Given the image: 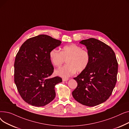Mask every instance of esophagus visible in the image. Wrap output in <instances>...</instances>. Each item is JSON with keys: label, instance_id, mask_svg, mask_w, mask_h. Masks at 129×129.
<instances>
[{"label": "esophagus", "instance_id": "34e87169", "mask_svg": "<svg viewBox=\"0 0 129 129\" xmlns=\"http://www.w3.org/2000/svg\"><path fill=\"white\" fill-rule=\"evenodd\" d=\"M62 80H63V82H65V81L68 80H69V79H68V78H63L62 79Z\"/></svg>", "mask_w": 129, "mask_h": 129}]
</instances>
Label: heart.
<instances>
[{
  "mask_svg": "<svg viewBox=\"0 0 129 129\" xmlns=\"http://www.w3.org/2000/svg\"><path fill=\"white\" fill-rule=\"evenodd\" d=\"M51 63L56 67H60L67 60V65L56 71L58 75L67 78L74 75L76 71L81 73L88 66L90 55L87 50L75 44L64 46L62 51L52 50L49 54Z\"/></svg>",
  "mask_w": 129,
  "mask_h": 129,
  "instance_id": "b5f03b06",
  "label": "heart"
}]
</instances>
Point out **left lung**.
Masks as SVG:
<instances>
[{
	"mask_svg": "<svg viewBox=\"0 0 129 129\" xmlns=\"http://www.w3.org/2000/svg\"><path fill=\"white\" fill-rule=\"evenodd\" d=\"M90 53L88 66L74 78L77 86L72 92L77 101L93 107L102 104L110 97L117 80L118 64L116 55L109 46L90 38L80 42Z\"/></svg>",
	"mask_w": 129,
	"mask_h": 129,
	"instance_id": "left-lung-1",
	"label": "left lung"
}]
</instances>
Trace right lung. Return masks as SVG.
Returning <instances> with one entry per match:
<instances>
[{
    "label": "right lung",
    "instance_id": "right-lung-1",
    "mask_svg": "<svg viewBox=\"0 0 129 129\" xmlns=\"http://www.w3.org/2000/svg\"><path fill=\"white\" fill-rule=\"evenodd\" d=\"M60 41L41 35L28 39L17 53L14 64V81L23 100L33 106L49 104L55 97V86L62 82L54 72L49 54Z\"/></svg>",
    "mask_w": 129,
    "mask_h": 129
}]
</instances>
